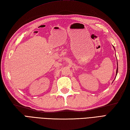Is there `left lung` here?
Wrapping results in <instances>:
<instances>
[{
    "label": "left lung",
    "instance_id": "1",
    "mask_svg": "<svg viewBox=\"0 0 130 130\" xmlns=\"http://www.w3.org/2000/svg\"><path fill=\"white\" fill-rule=\"evenodd\" d=\"M117 73H118V66H117V70H116V74H117Z\"/></svg>",
    "mask_w": 130,
    "mask_h": 130
}]
</instances>
